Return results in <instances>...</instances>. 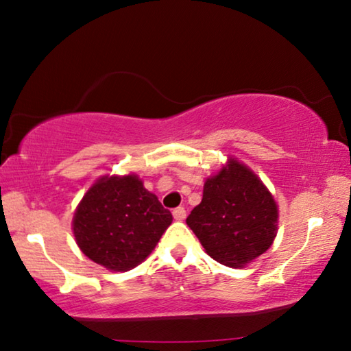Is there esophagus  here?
<instances>
[{"instance_id":"esophagus-1","label":"esophagus","mask_w":351,"mask_h":351,"mask_svg":"<svg viewBox=\"0 0 351 351\" xmlns=\"http://www.w3.org/2000/svg\"><path fill=\"white\" fill-rule=\"evenodd\" d=\"M173 218L178 219V221H181V219L186 218V209H184V207H176L173 210Z\"/></svg>"}]
</instances>
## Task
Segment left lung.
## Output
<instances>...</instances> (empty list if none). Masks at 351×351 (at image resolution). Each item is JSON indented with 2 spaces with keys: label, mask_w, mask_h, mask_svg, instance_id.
Returning a JSON list of instances; mask_svg holds the SVG:
<instances>
[{
  "label": "left lung",
  "mask_w": 351,
  "mask_h": 351,
  "mask_svg": "<svg viewBox=\"0 0 351 351\" xmlns=\"http://www.w3.org/2000/svg\"><path fill=\"white\" fill-rule=\"evenodd\" d=\"M278 209L247 165L230 158L204 182L203 199L186 223L218 263L241 268L266 252L277 235Z\"/></svg>",
  "instance_id": "1"
}]
</instances>
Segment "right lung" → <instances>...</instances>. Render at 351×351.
<instances>
[{
    "mask_svg": "<svg viewBox=\"0 0 351 351\" xmlns=\"http://www.w3.org/2000/svg\"><path fill=\"white\" fill-rule=\"evenodd\" d=\"M171 219L138 175L102 176L77 206L73 230L88 258L123 272L152 254Z\"/></svg>",
    "mask_w": 351,
    "mask_h": 351,
    "instance_id": "obj_1",
    "label": "right lung"
}]
</instances>
